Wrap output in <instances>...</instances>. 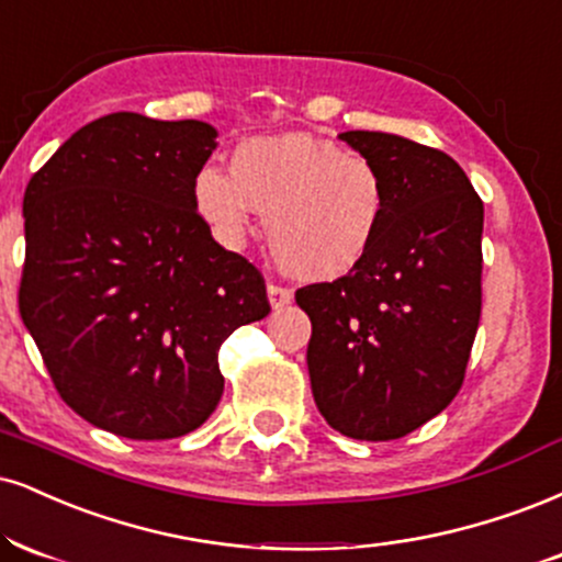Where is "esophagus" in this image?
I'll return each mask as SVG.
<instances>
[{
    "label": "esophagus",
    "instance_id": "esophagus-1",
    "mask_svg": "<svg viewBox=\"0 0 562 562\" xmlns=\"http://www.w3.org/2000/svg\"><path fill=\"white\" fill-rule=\"evenodd\" d=\"M267 295H269V303H272V308H282L293 301V290L280 285V282H269Z\"/></svg>",
    "mask_w": 562,
    "mask_h": 562
}]
</instances>
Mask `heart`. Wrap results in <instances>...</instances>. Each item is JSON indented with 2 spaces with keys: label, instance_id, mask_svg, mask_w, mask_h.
<instances>
[{
  "label": "heart",
  "instance_id": "1",
  "mask_svg": "<svg viewBox=\"0 0 562 562\" xmlns=\"http://www.w3.org/2000/svg\"><path fill=\"white\" fill-rule=\"evenodd\" d=\"M193 201L222 240L246 233L251 209L267 212L274 259L311 280L350 272L380 235L384 180L363 154L303 133L251 138L233 151L229 172L204 167Z\"/></svg>",
  "mask_w": 562,
  "mask_h": 562
}]
</instances>
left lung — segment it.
<instances>
[{"label":"left lung","instance_id":"8db88e82","mask_svg":"<svg viewBox=\"0 0 562 562\" xmlns=\"http://www.w3.org/2000/svg\"><path fill=\"white\" fill-rule=\"evenodd\" d=\"M340 138L384 180L369 254L333 282L295 290L319 414L367 442L405 437L461 390L482 316L484 204L458 161L392 133Z\"/></svg>","mask_w":562,"mask_h":562}]
</instances>
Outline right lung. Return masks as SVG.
Returning <instances> with one entry per match:
<instances>
[{"label":"right lung","mask_w":562,"mask_h":562,"mask_svg":"<svg viewBox=\"0 0 562 562\" xmlns=\"http://www.w3.org/2000/svg\"><path fill=\"white\" fill-rule=\"evenodd\" d=\"M214 138L199 120L114 112L25 188L20 316L59 397L112 435L199 429L225 390L220 346L269 314L259 269L195 212Z\"/></svg>","instance_id":"obj_1"}]
</instances>
